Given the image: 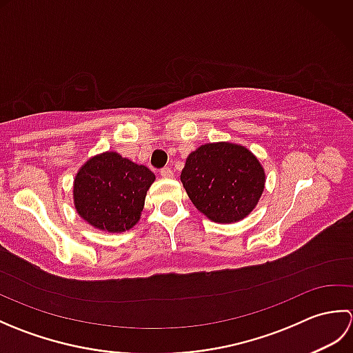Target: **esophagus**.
I'll list each match as a JSON object with an SVG mask.
<instances>
[{
	"label": "esophagus",
	"instance_id": "esophagus-1",
	"mask_svg": "<svg viewBox=\"0 0 353 353\" xmlns=\"http://www.w3.org/2000/svg\"><path fill=\"white\" fill-rule=\"evenodd\" d=\"M161 176L165 179H171L172 176H174V172H172V170L170 167H165L161 170Z\"/></svg>",
	"mask_w": 353,
	"mask_h": 353
}]
</instances>
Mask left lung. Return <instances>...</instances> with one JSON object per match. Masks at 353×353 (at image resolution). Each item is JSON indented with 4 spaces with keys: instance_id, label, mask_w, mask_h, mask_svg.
<instances>
[{
    "instance_id": "left-lung-1",
    "label": "left lung",
    "mask_w": 353,
    "mask_h": 353,
    "mask_svg": "<svg viewBox=\"0 0 353 353\" xmlns=\"http://www.w3.org/2000/svg\"><path fill=\"white\" fill-rule=\"evenodd\" d=\"M181 182L201 214L214 223L230 224L256 208L265 188V171L247 147L209 142L186 157Z\"/></svg>"
}]
</instances>
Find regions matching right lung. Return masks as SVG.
<instances>
[{"label":"right lung","instance_id":"obj_1","mask_svg":"<svg viewBox=\"0 0 353 353\" xmlns=\"http://www.w3.org/2000/svg\"><path fill=\"white\" fill-rule=\"evenodd\" d=\"M154 181L144 165L117 152H103L89 157L74 177V209L94 229L121 234L141 220Z\"/></svg>","mask_w":353,"mask_h":353}]
</instances>
